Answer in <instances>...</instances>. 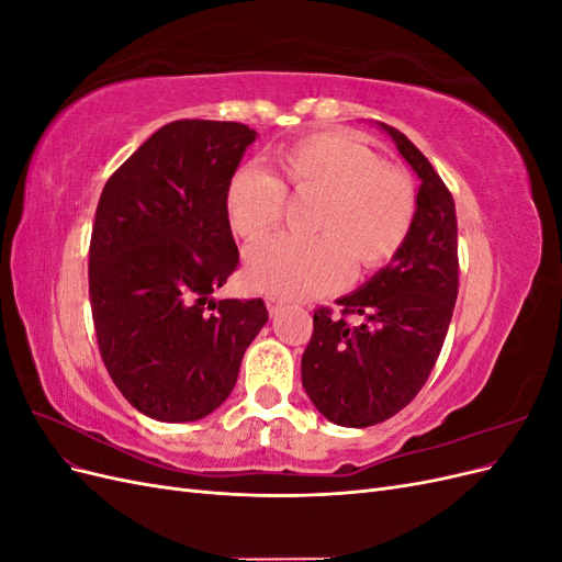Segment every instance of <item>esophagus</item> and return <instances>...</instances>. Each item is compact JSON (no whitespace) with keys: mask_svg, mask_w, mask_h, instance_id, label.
<instances>
[{"mask_svg":"<svg viewBox=\"0 0 562 562\" xmlns=\"http://www.w3.org/2000/svg\"><path fill=\"white\" fill-rule=\"evenodd\" d=\"M267 310L271 316H277L283 310V302L279 297H267Z\"/></svg>","mask_w":562,"mask_h":562,"instance_id":"34e87169","label":"esophagus"}]
</instances>
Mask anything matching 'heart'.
I'll use <instances>...</instances> for the list:
<instances>
[{
	"label": "heart",
	"mask_w": 562,
	"mask_h": 562,
	"mask_svg": "<svg viewBox=\"0 0 562 562\" xmlns=\"http://www.w3.org/2000/svg\"><path fill=\"white\" fill-rule=\"evenodd\" d=\"M279 178L239 166L225 184V215L241 239H260L279 225L285 187L321 192L312 227L318 234H279L246 252V279L277 297H316L337 291L361 269L389 262L411 236L417 215L415 182L380 161L368 143L347 133H312L274 155Z\"/></svg>",
	"instance_id": "obj_1"
}]
</instances>
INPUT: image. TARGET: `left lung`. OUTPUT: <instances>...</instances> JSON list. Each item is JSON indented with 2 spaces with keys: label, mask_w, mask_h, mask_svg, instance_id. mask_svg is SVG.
Instances as JSON below:
<instances>
[{
  "label": "left lung",
  "mask_w": 562,
  "mask_h": 562,
  "mask_svg": "<svg viewBox=\"0 0 562 562\" xmlns=\"http://www.w3.org/2000/svg\"><path fill=\"white\" fill-rule=\"evenodd\" d=\"M422 180L417 215L403 248L359 291L339 297V316L314 312L302 353V386L339 427L363 429L394 417L429 380L446 342L459 288L452 194L429 159L380 124ZM347 315H361L349 324Z\"/></svg>",
  "instance_id": "1"
}]
</instances>
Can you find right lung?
<instances>
[{
  "label": "right lung",
  "mask_w": 562,
  "mask_h": 562,
  "mask_svg": "<svg viewBox=\"0 0 562 562\" xmlns=\"http://www.w3.org/2000/svg\"><path fill=\"white\" fill-rule=\"evenodd\" d=\"M258 133L236 122L161 126L108 180L89 248L98 349L143 415L194 422L225 403L269 314L215 300L239 267L225 184Z\"/></svg>",
  "instance_id": "add662e5"
}]
</instances>
